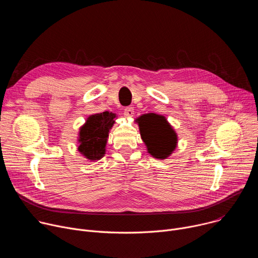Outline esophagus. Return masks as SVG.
I'll return each mask as SVG.
<instances>
[{"mask_svg": "<svg viewBox=\"0 0 258 258\" xmlns=\"http://www.w3.org/2000/svg\"><path fill=\"white\" fill-rule=\"evenodd\" d=\"M124 116L125 117H133L134 116V109L132 107H126L124 108Z\"/></svg>", "mask_w": 258, "mask_h": 258, "instance_id": "34e87169", "label": "esophagus"}]
</instances>
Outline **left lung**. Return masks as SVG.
<instances>
[{
	"label": "left lung",
	"mask_w": 258,
	"mask_h": 258,
	"mask_svg": "<svg viewBox=\"0 0 258 258\" xmlns=\"http://www.w3.org/2000/svg\"><path fill=\"white\" fill-rule=\"evenodd\" d=\"M148 153L157 159H166L177 145V135L165 116L146 113L135 120Z\"/></svg>",
	"instance_id": "1"
}]
</instances>
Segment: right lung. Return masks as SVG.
<instances>
[{"instance_id":"obj_1","label":"right lung","mask_w":258,"mask_h":258,"mask_svg":"<svg viewBox=\"0 0 258 258\" xmlns=\"http://www.w3.org/2000/svg\"><path fill=\"white\" fill-rule=\"evenodd\" d=\"M116 114L102 112L90 115L79 133L80 153L90 161L100 160L106 152L109 132L115 123Z\"/></svg>"}]
</instances>
